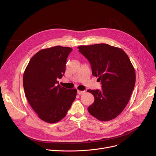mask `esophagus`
I'll return each mask as SVG.
<instances>
[{
    "label": "esophagus",
    "mask_w": 156,
    "mask_h": 156,
    "mask_svg": "<svg viewBox=\"0 0 156 156\" xmlns=\"http://www.w3.org/2000/svg\"><path fill=\"white\" fill-rule=\"evenodd\" d=\"M84 92H85L84 91H80V90H78V91H77V94H79V95H81V94H83Z\"/></svg>",
    "instance_id": "obj_1"
}]
</instances>
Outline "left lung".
Instances as JSON below:
<instances>
[{
  "instance_id": "1",
  "label": "left lung",
  "mask_w": 156,
  "mask_h": 156,
  "mask_svg": "<svg viewBox=\"0 0 156 156\" xmlns=\"http://www.w3.org/2000/svg\"><path fill=\"white\" fill-rule=\"evenodd\" d=\"M78 49L90 62L92 74L98 77L102 87L87 91L94 98L87 108L89 113L102 122L116 118L126 106L135 84V70L128 56L122 49L107 44Z\"/></svg>"
}]
</instances>
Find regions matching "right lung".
<instances>
[{
  "instance_id": "right-lung-1",
  "label": "right lung",
  "mask_w": 156,
  "mask_h": 156,
  "mask_svg": "<svg viewBox=\"0 0 156 156\" xmlns=\"http://www.w3.org/2000/svg\"><path fill=\"white\" fill-rule=\"evenodd\" d=\"M72 51L59 46L42 49L33 56L25 70L26 98L38 117L47 123H57L63 119L76 98V89L57 85V79L64 75Z\"/></svg>"
}]
</instances>
